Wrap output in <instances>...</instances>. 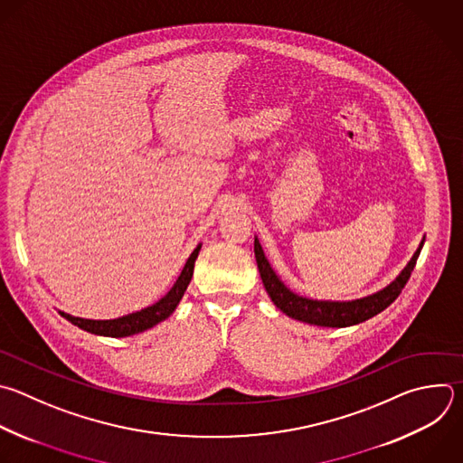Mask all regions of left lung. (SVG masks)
<instances>
[{"label":"left lung","mask_w":463,"mask_h":463,"mask_svg":"<svg viewBox=\"0 0 463 463\" xmlns=\"http://www.w3.org/2000/svg\"><path fill=\"white\" fill-rule=\"evenodd\" d=\"M423 241H425V238L421 240L420 247L416 249V252L411 258V261L407 263V267L396 276L394 281H391L387 287H383L382 290H378L371 296L353 299V301H324V299H311V298L298 296L296 292L287 288V285L272 270L269 260L263 254V249H261L258 238H254V256H256V263H258V270H260L263 287L281 313H285L287 317H290L294 320L311 324V326L349 327V326H356V324H362V322L376 317L378 313L387 309V307L400 296L402 288L405 287V283L411 278V272L416 265V260L420 256Z\"/></svg>","instance_id":"left-lung-1"}]
</instances>
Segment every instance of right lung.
<instances>
[{"label":"right lung","instance_id":"obj_1","mask_svg":"<svg viewBox=\"0 0 463 463\" xmlns=\"http://www.w3.org/2000/svg\"><path fill=\"white\" fill-rule=\"evenodd\" d=\"M202 249V243L193 250V254L189 256L182 274L178 276L176 283L171 287V290L158 299L156 303H152L150 307H145L141 311H136L132 315L121 317V318H114V320H85V318H78L67 313L60 315L69 320L72 326L90 333V335H98V336H110V338H123V336H132L137 333H143L154 326H158L160 322L167 320L175 309L178 307L180 299L184 298L187 285L191 283L193 278V270H194V261L198 258V252Z\"/></svg>","mask_w":463,"mask_h":463}]
</instances>
